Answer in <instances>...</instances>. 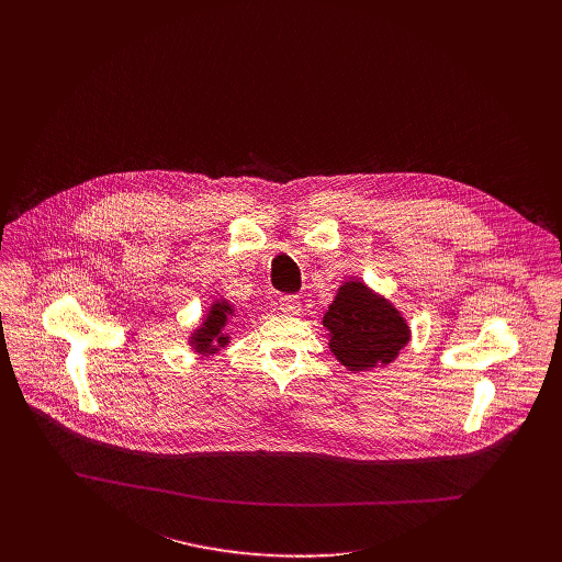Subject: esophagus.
Instances as JSON below:
<instances>
[{
  "label": "esophagus",
  "mask_w": 562,
  "mask_h": 562,
  "mask_svg": "<svg viewBox=\"0 0 562 562\" xmlns=\"http://www.w3.org/2000/svg\"><path fill=\"white\" fill-rule=\"evenodd\" d=\"M279 310L283 314H290V316H296L301 314V299L296 294H285V296H279Z\"/></svg>",
  "instance_id": "1"
}]
</instances>
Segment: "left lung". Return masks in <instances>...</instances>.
<instances>
[{
  "instance_id": "left-lung-1",
  "label": "left lung",
  "mask_w": 562,
  "mask_h": 562,
  "mask_svg": "<svg viewBox=\"0 0 562 562\" xmlns=\"http://www.w3.org/2000/svg\"><path fill=\"white\" fill-rule=\"evenodd\" d=\"M322 324L328 330L333 355L352 372L390 363L408 341V326L396 307L361 281L339 288Z\"/></svg>"
}]
</instances>
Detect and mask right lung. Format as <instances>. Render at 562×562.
<instances>
[{"label": "right lung", "mask_w": 562, "mask_h": 562, "mask_svg": "<svg viewBox=\"0 0 562 562\" xmlns=\"http://www.w3.org/2000/svg\"><path fill=\"white\" fill-rule=\"evenodd\" d=\"M234 314L229 303H216L212 305L207 318L201 324V328H196V333L192 335V346L199 352H214L221 346H227L229 337L223 333L225 324L229 321V316Z\"/></svg>", "instance_id": "1"}]
</instances>
